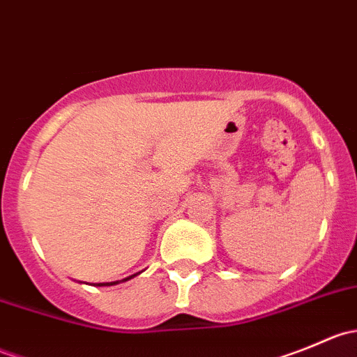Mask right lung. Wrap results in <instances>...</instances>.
I'll return each mask as SVG.
<instances>
[{
  "label": "right lung",
  "mask_w": 357,
  "mask_h": 357,
  "mask_svg": "<svg viewBox=\"0 0 357 357\" xmlns=\"http://www.w3.org/2000/svg\"><path fill=\"white\" fill-rule=\"evenodd\" d=\"M132 276H135V275H132ZM132 276H129V278H132ZM129 278H126V280H129ZM115 283H117V282H112V283H103V285H115ZM98 285H100V283H98Z\"/></svg>",
  "instance_id": "right-lung-1"
}]
</instances>
